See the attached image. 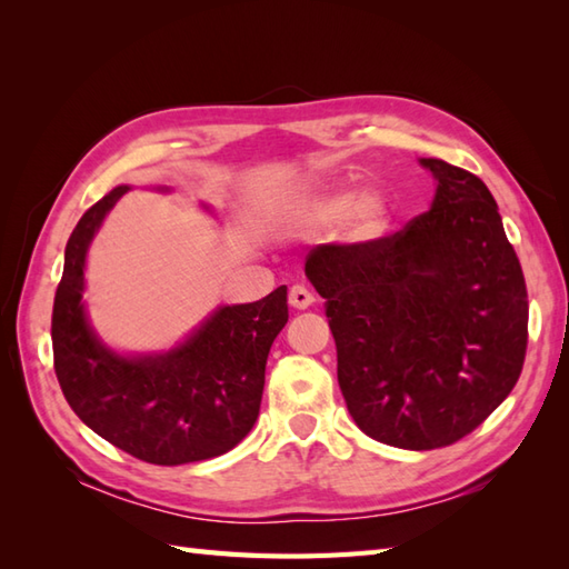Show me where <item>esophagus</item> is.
<instances>
[{"mask_svg": "<svg viewBox=\"0 0 569 569\" xmlns=\"http://www.w3.org/2000/svg\"><path fill=\"white\" fill-rule=\"evenodd\" d=\"M288 303H291L296 310H306L316 303V296H312L306 286H293L291 293H288Z\"/></svg>", "mask_w": 569, "mask_h": 569, "instance_id": "34e87169", "label": "esophagus"}]
</instances>
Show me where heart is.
I'll use <instances>...</instances> for the list:
<instances>
[{
    "label": "heart",
    "mask_w": 569,
    "mask_h": 569,
    "mask_svg": "<svg viewBox=\"0 0 569 569\" xmlns=\"http://www.w3.org/2000/svg\"><path fill=\"white\" fill-rule=\"evenodd\" d=\"M352 207V192L332 190V192H306L291 208V220L300 229H322L340 222ZM386 229V202L377 192H367L355 202L349 213V232L357 239L379 237Z\"/></svg>",
    "instance_id": "b5f03b06"
}]
</instances>
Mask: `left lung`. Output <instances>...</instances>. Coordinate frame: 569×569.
I'll return each instance as SVG.
<instances>
[{"label": "left lung", "mask_w": 569, "mask_h": 569, "mask_svg": "<svg viewBox=\"0 0 569 569\" xmlns=\"http://www.w3.org/2000/svg\"><path fill=\"white\" fill-rule=\"evenodd\" d=\"M432 208L393 234L320 244L306 273L325 298L337 381L369 438L435 450L479 428L521 377L528 291L481 180L422 159Z\"/></svg>", "instance_id": "8db88e82"}]
</instances>
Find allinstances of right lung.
I'll return each mask as SVG.
<instances>
[{
    "mask_svg": "<svg viewBox=\"0 0 569 569\" xmlns=\"http://www.w3.org/2000/svg\"><path fill=\"white\" fill-rule=\"evenodd\" d=\"M129 188L107 192L80 217L66 247L53 318V369L76 416L149 465L220 457L259 418L263 371L288 322V291L224 306L186 345L161 357H119L92 335L82 310V269L92 234Z\"/></svg>",
    "mask_w": 569,
    "mask_h": 569,
    "instance_id": "right-lung-1",
    "label": "right lung"
}]
</instances>
